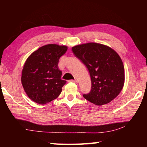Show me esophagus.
Instances as JSON below:
<instances>
[{"mask_svg": "<svg viewBox=\"0 0 147 147\" xmlns=\"http://www.w3.org/2000/svg\"><path fill=\"white\" fill-rule=\"evenodd\" d=\"M70 82H72L73 83H75V84H77V82H78V81H77V80H70Z\"/></svg>", "mask_w": 147, "mask_h": 147, "instance_id": "esophagus-1", "label": "esophagus"}]
</instances>
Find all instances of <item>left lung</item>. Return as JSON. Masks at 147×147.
Returning <instances> with one entry per match:
<instances>
[{
	"label": "left lung",
	"instance_id": "1",
	"mask_svg": "<svg viewBox=\"0 0 147 147\" xmlns=\"http://www.w3.org/2000/svg\"><path fill=\"white\" fill-rule=\"evenodd\" d=\"M72 51L90 74L91 89L84 97L97 106L116 98L124 84V65L119 54L111 47L96 43L78 45Z\"/></svg>",
	"mask_w": 147,
	"mask_h": 147
}]
</instances>
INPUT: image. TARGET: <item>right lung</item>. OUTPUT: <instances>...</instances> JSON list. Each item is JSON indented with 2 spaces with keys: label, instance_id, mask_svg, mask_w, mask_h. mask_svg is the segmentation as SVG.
<instances>
[{
  "label": "right lung",
  "instance_id": "add662e5",
  "mask_svg": "<svg viewBox=\"0 0 147 147\" xmlns=\"http://www.w3.org/2000/svg\"><path fill=\"white\" fill-rule=\"evenodd\" d=\"M67 47L48 44L32 53L24 63L21 83L27 96L34 102L45 104L58 97L66 83L61 79L59 58Z\"/></svg>",
  "mask_w": 147,
  "mask_h": 147
}]
</instances>
